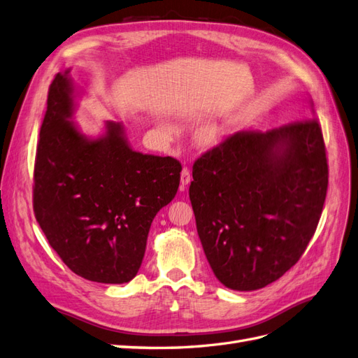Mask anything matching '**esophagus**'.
Returning a JSON list of instances; mask_svg holds the SVG:
<instances>
[{
    "mask_svg": "<svg viewBox=\"0 0 358 358\" xmlns=\"http://www.w3.org/2000/svg\"><path fill=\"white\" fill-rule=\"evenodd\" d=\"M190 181H192L190 171H189L187 166H185V168H182V171H181V186L186 187L187 185H190Z\"/></svg>",
    "mask_w": 358,
    "mask_h": 358,
    "instance_id": "obj_1",
    "label": "esophagus"
}]
</instances>
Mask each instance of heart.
I'll return each instance as SVG.
<instances>
[{
  "instance_id": "heart-1",
  "label": "heart",
  "mask_w": 358,
  "mask_h": 358,
  "mask_svg": "<svg viewBox=\"0 0 358 358\" xmlns=\"http://www.w3.org/2000/svg\"><path fill=\"white\" fill-rule=\"evenodd\" d=\"M165 130L168 131V134H172L173 129H172V126L165 124ZM198 138L201 142H203V144H213V142H216L219 138V129L214 124L202 126L198 131Z\"/></svg>"
}]
</instances>
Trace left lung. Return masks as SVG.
Listing matches in <instances>:
<instances>
[{
  "mask_svg": "<svg viewBox=\"0 0 358 358\" xmlns=\"http://www.w3.org/2000/svg\"><path fill=\"white\" fill-rule=\"evenodd\" d=\"M189 196L214 275L224 287H267L300 259L329 186L320 122L241 130L193 163Z\"/></svg>",
  "mask_w": 358,
  "mask_h": 358,
  "instance_id": "obj_1",
  "label": "left lung"
}]
</instances>
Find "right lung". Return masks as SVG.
<instances>
[{"label": "right lung", "instance_id": "add662e5", "mask_svg": "<svg viewBox=\"0 0 358 358\" xmlns=\"http://www.w3.org/2000/svg\"><path fill=\"white\" fill-rule=\"evenodd\" d=\"M76 88L70 69L58 73L36 152L33 206L58 257L80 278L126 283L135 278L156 214L180 186V162L142 155L124 126L106 121L88 138L71 118Z\"/></svg>", "mask_w": 358, "mask_h": 358}]
</instances>
